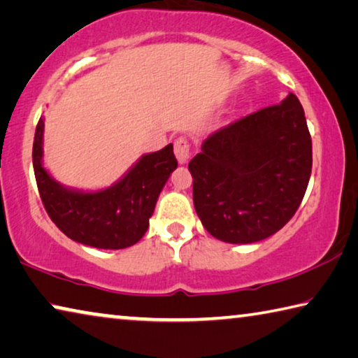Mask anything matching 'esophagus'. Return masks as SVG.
Instances as JSON below:
<instances>
[{
	"label": "esophagus",
	"mask_w": 358,
	"mask_h": 358,
	"mask_svg": "<svg viewBox=\"0 0 358 358\" xmlns=\"http://www.w3.org/2000/svg\"><path fill=\"white\" fill-rule=\"evenodd\" d=\"M174 154L180 165H185L190 158V144L185 138H179L174 143Z\"/></svg>",
	"instance_id": "obj_1"
}]
</instances>
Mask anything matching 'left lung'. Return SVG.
Wrapping results in <instances>:
<instances>
[{"label": "left lung", "instance_id": "8db88e82", "mask_svg": "<svg viewBox=\"0 0 358 358\" xmlns=\"http://www.w3.org/2000/svg\"><path fill=\"white\" fill-rule=\"evenodd\" d=\"M313 168V143L301 103L280 104L220 128L192 158L193 204L203 227L230 244L278 233L296 213Z\"/></svg>", "mask_w": 358, "mask_h": 358}]
</instances>
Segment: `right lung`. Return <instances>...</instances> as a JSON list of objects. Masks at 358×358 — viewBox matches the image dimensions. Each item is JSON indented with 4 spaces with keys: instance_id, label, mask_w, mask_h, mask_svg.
<instances>
[{
    "instance_id": "right-lung-1",
    "label": "right lung",
    "mask_w": 358,
    "mask_h": 358,
    "mask_svg": "<svg viewBox=\"0 0 358 358\" xmlns=\"http://www.w3.org/2000/svg\"><path fill=\"white\" fill-rule=\"evenodd\" d=\"M44 119L33 143L38 190L52 222L73 241L96 249H125L149 228L160 192L178 168L173 144L144 154L119 180L101 190H79L58 182L44 168Z\"/></svg>"
}]
</instances>
